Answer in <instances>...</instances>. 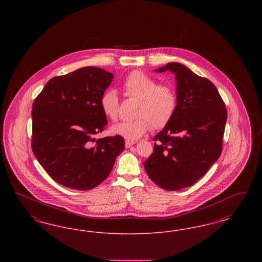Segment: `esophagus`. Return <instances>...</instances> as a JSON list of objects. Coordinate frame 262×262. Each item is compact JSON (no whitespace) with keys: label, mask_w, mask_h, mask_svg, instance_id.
Returning a JSON list of instances; mask_svg holds the SVG:
<instances>
[{"label":"esophagus","mask_w":262,"mask_h":262,"mask_svg":"<svg viewBox=\"0 0 262 262\" xmlns=\"http://www.w3.org/2000/svg\"><path fill=\"white\" fill-rule=\"evenodd\" d=\"M134 144H136V141H134V140H125V147L126 148L133 146Z\"/></svg>","instance_id":"1"}]
</instances>
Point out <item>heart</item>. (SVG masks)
Segmentation results:
<instances>
[{
  "label": "heart",
  "instance_id": "obj_1",
  "mask_svg": "<svg viewBox=\"0 0 262 262\" xmlns=\"http://www.w3.org/2000/svg\"><path fill=\"white\" fill-rule=\"evenodd\" d=\"M126 97L138 99L136 119L113 125L112 132L127 140L142 137L150 125L162 128L174 117L178 106L177 91L172 85L159 81L141 71H134L126 75L122 83ZM103 114L113 122L119 119L120 99L114 90L105 91L100 98Z\"/></svg>",
  "mask_w": 262,
  "mask_h": 262
}]
</instances>
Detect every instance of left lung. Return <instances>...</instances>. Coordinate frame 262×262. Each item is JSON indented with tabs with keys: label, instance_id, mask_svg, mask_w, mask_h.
I'll return each instance as SVG.
<instances>
[{
	"label": "left lung",
	"instance_id": "8db88e82",
	"mask_svg": "<svg viewBox=\"0 0 262 262\" xmlns=\"http://www.w3.org/2000/svg\"><path fill=\"white\" fill-rule=\"evenodd\" d=\"M176 75L178 106L169 124L153 137L144 162L151 181L166 190L191 187L222 153L227 109L217 88L178 62L156 70Z\"/></svg>",
	"mask_w": 262,
	"mask_h": 262
}]
</instances>
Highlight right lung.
<instances>
[{"mask_svg":"<svg viewBox=\"0 0 262 262\" xmlns=\"http://www.w3.org/2000/svg\"><path fill=\"white\" fill-rule=\"evenodd\" d=\"M114 75L85 67L46 83L32 105L31 148L47 174L63 187L89 190L109 176L125 149L121 136L95 139L108 124L101 95Z\"/></svg>","mask_w":262,"mask_h":262,"instance_id":"1","label":"right lung"}]
</instances>
